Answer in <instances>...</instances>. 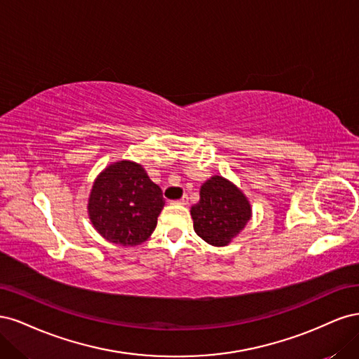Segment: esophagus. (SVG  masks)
Wrapping results in <instances>:
<instances>
[{
	"label": "esophagus",
	"instance_id": "obj_1",
	"mask_svg": "<svg viewBox=\"0 0 359 359\" xmlns=\"http://www.w3.org/2000/svg\"><path fill=\"white\" fill-rule=\"evenodd\" d=\"M187 202H189V198H187V194H184V196H182L181 199H178V201H172L170 203H178V205H187Z\"/></svg>",
	"mask_w": 359,
	"mask_h": 359
}]
</instances>
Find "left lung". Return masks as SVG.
Listing matches in <instances>:
<instances>
[{"instance_id": "8db88e82", "label": "left lung", "mask_w": 359, "mask_h": 359, "mask_svg": "<svg viewBox=\"0 0 359 359\" xmlns=\"http://www.w3.org/2000/svg\"><path fill=\"white\" fill-rule=\"evenodd\" d=\"M190 212L194 232L215 247L229 244L252 217L243 191L223 177H212L203 184L201 199Z\"/></svg>"}]
</instances>
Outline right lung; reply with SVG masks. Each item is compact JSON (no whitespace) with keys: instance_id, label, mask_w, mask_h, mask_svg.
Segmentation results:
<instances>
[{"instance_id":"1","label":"right lung","mask_w":359,"mask_h":359,"mask_svg":"<svg viewBox=\"0 0 359 359\" xmlns=\"http://www.w3.org/2000/svg\"><path fill=\"white\" fill-rule=\"evenodd\" d=\"M165 206L161 189L133 161H118L95 180L88 212L95 231L107 241L132 247L147 241Z\"/></svg>"}]
</instances>
